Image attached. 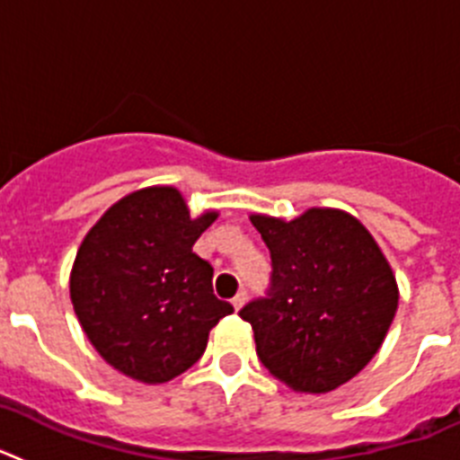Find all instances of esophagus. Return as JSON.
Masks as SVG:
<instances>
[{
	"mask_svg": "<svg viewBox=\"0 0 460 460\" xmlns=\"http://www.w3.org/2000/svg\"><path fill=\"white\" fill-rule=\"evenodd\" d=\"M243 304H246V292H243V290H239L237 295L233 296V306H234V311H239V308H242Z\"/></svg>",
	"mask_w": 460,
	"mask_h": 460,
	"instance_id": "1",
	"label": "esophagus"
}]
</instances>
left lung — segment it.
<instances>
[{
  "label": "left lung",
  "mask_w": 460,
  "mask_h": 460,
  "mask_svg": "<svg viewBox=\"0 0 460 460\" xmlns=\"http://www.w3.org/2000/svg\"><path fill=\"white\" fill-rule=\"evenodd\" d=\"M271 253V288L239 311L267 371L302 394L345 385L380 350L398 308L396 276L364 223L311 207L292 221L251 214Z\"/></svg>",
  "instance_id": "1"
}]
</instances>
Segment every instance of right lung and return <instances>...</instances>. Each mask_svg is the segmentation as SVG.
Instances as JSON below:
<instances>
[{"label": "right lung", "mask_w": 460, "mask_h": 460, "mask_svg": "<svg viewBox=\"0 0 460 460\" xmlns=\"http://www.w3.org/2000/svg\"><path fill=\"white\" fill-rule=\"evenodd\" d=\"M218 211L190 217L174 186L133 190L84 234L71 270V302L89 343L110 367L145 385L200 359L211 327L234 311L211 290L214 270L193 253Z\"/></svg>", "instance_id": "obj_1"}]
</instances>
